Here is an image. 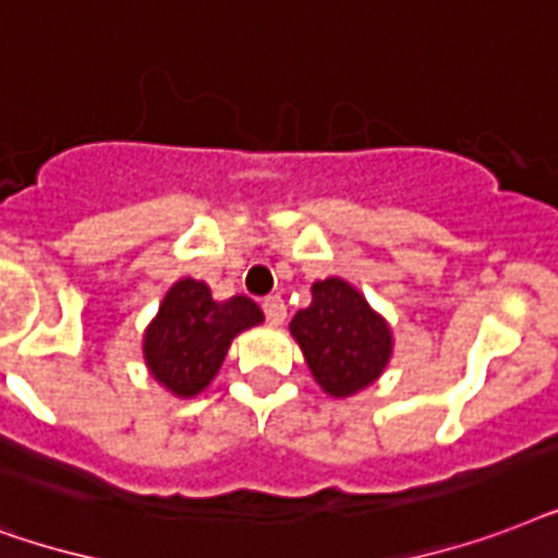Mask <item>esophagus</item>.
Wrapping results in <instances>:
<instances>
[{"label": "esophagus", "instance_id": "34e87169", "mask_svg": "<svg viewBox=\"0 0 558 558\" xmlns=\"http://www.w3.org/2000/svg\"><path fill=\"white\" fill-rule=\"evenodd\" d=\"M262 308H265L267 314V323H274V326H282L284 317H288V308H284L282 296H267V300L262 302Z\"/></svg>", "mask_w": 558, "mask_h": 558}]
</instances>
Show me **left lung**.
<instances>
[{
  "instance_id": "8db88e82",
  "label": "left lung",
  "mask_w": 558,
  "mask_h": 558,
  "mask_svg": "<svg viewBox=\"0 0 558 558\" xmlns=\"http://www.w3.org/2000/svg\"><path fill=\"white\" fill-rule=\"evenodd\" d=\"M291 335L331 399H349L378 381L396 347L390 323L340 276L311 284V305L296 311Z\"/></svg>"
}]
</instances>
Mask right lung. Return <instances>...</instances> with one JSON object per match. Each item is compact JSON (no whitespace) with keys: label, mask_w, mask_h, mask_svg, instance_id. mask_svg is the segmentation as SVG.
<instances>
[{"label":"right lung","mask_w":558,"mask_h":558,"mask_svg":"<svg viewBox=\"0 0 558 558\" xmlns=\"http://www.w3.org/2000/svg\"><path fill=\"white\" fill-rule=\"evenodd\" d=\"M265 323L250 296L215 300L211 288L185 276L168 288L142 338V357L150 378L177 399H194L218 375L232 340Z\"/></svg>","instance_id":"add662e5"}]
</instances>
